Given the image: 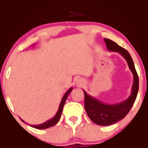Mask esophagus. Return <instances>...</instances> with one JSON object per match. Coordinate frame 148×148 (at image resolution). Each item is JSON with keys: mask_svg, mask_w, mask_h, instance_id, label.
<instances>
[{"mask_svg": "<svg viewBox=\"0 0 148 148\" xmlns=\"http://www.w3.org/2000/svg\"><path fill=\"white\" fill-rule=\"evenodd\" d=\"M77 84H78V86H82V85H84V82H82V80H80V79H79V80H78Z\"/></svg>", "mask_w": 148, "mask_h": 148, "instance_id": "obj_1", "label": "esophagus"}]
</instances>
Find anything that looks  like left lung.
Wrapping results in <instances>:
<instances>
[{"instance_id": "1", "label": "left lung", "mask_w": 148, "mask_h": 148, "mask_svg": "<svg viewBox=\"0 0 148 148\" xmlns=\"http://www.w3.org/2000/svg\"><path fill=\"white\" fill-rule=\"evenodd\" d=\"M108 51L118 52L127 61L128 67L134 75L131 94L126 100L116 104L104 103L97 98L91 97L83 90L85 95V108L90 119L98 125H113L125 118L132 108L139 90V77L136 71L131 56L128 51L109 39H104Z\"/></svg>"}]
</instances>
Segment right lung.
I'll return each instance as SVG.
<instances>
[{
	"instance_id": "add662e5",
	"label": "right lung",
	"mask_w": 148,
	"mask_h": 148,
	"mask_svg": "<svg viewBox=\"0 0 148 148\" xmlns=\"http://www.w3.org/2000/svg\"><path fill=\"white\" fill-rule=\"evenodd\" d=\"M73 88L71 87V88H69V90L66 91V94H64V96L62 97V99H61V102L60 104L59 108H58V112L57 114H55L54 117H53L52 119H49V120L46 121V122H43L42 124H40V125H30V126H32V127H34V128H37V129H46V128H49L50 127H52L54 126V125L58 123L59 122L60 119L61 117V114H62V108H63V106H64V104L66 102V99H67L68 96H69V93H71V91L72 90ZM21 121H23V122H25L24 121L21 119Z\"/></svg>"
}]
</instances>
